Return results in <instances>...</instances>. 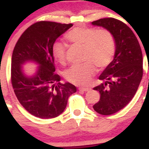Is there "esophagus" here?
<instances>
[{
  "instance_id": "obj_1",
  "label": "esophagus",
  "mask_w": 149,
  "mask_h": 149,
  "mask_svg": "<svg viewBox=\"0 0 149 149\" xmlns=\"http://www.w3.org/2000/svg\"><path fill=\"white\" fill-rule=\"evenodd\" d=\"M79 90L82 91H85V92H86V91H89L91 89L88 88H79Z\"/></svg>"
}]
</instances>
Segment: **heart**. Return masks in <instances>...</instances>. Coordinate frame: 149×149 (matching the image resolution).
Masks as SVG:
<instances>
[{
	"label": "heart",
	"mask_w": 149,
	"mask_h": 149,
	"mask_svg": "<svg viewBox=\"0 0 149 149\" xmlns=\"http://www.w3.org/2000/svg\"><path fill=\"white\" fill-rule=\"evenodd\" d=\"M70 43L82 47L85 63L73 65L65 73V78L77 85L86 86L91 82L96 68H103L110 64L116 52V42L112 33L105 28L95 29L79 26L71 29L65 35ZM67 44L56 41L52 46L55 58L61 64L66 62Z\"/></svg>",
	"instance_id": "obj_1"
}]
</instances>
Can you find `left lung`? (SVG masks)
<instances>
[{"instance_id":"left-lung-1","label":"left lung","mask_w":149,"mask_h":149,"mask_svg":"<svg viewBox=\"0 0 149 149\" xmlns=\"http://www.w3.org/2000/svg\"><path fill=\"white\" fill-rule=\"evenodd\" d=\"M92 24L107 28L116 41L113 61L99 77L103 83L94 88L100 98L93 108L100 115L109 116L126 107L135 95L143 74V54L134 32L121 21L104 18Z\"/></svg>"}]
</instances>
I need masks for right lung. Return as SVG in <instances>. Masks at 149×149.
Here are the masks:
<instances>
[{
  "mask_svg": "<svg viewBox=\"0 0 149 149\" xmlns=\"http://www.w3.org/2000/svg\"><path fill=\"white\" fill-rule=\"evenodd\" d=\"M73 24L40 21L28 27L14 47L11 62V82L19 103L35 117L53 118L64 112L68 98L76 91L75 85L61 83L55 67L52 46L56 39ZM31 60L39 64L37 74L29 78L20 65Z\"/></svg>",
  "mask_w": 149,
  "mask_h": 149,
  "instance_id": "1",
  "label": "right lung"
}]
</instances>
